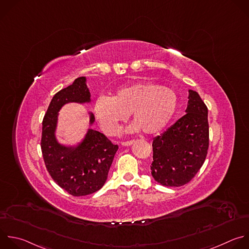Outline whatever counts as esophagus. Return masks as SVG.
I'll return each mask as SVG.
<instances>
[{
    "label": "esophagus",
    "instance_id": "34e87169",
    "mask_svg": "<svg viewBox=\"0 0 249 249\" xmlns=\"http://www.w3.org/2000/svg\"><path fill=\"white\" fill-rule=\"evenodd\" d=\"M134 143V141H128V142H121V144L123 145V146H129V145H131V144H133Z\"/></svg>",
    "mask_w": 249,
    "mask_h": 249
}]
</instances>
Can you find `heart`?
I'll return each instance as SVG.
<instances>
[{
    "label": "heart",
    "mask_w": 249,
    "mask_h": 249,
    "mask_svg": "<svg viewBox=\"0 0 249 249\" xmlns=\"http://www.w3.org/2000/svg\"><path fill=\"white\" fill-rule=\"evenodd\" d=\"M176 94L152 82H138L119 88L112 98L100 97L94 106V113L103 130L115 135L121 122L129 113L135 123L130 132L140 129L144 134L158 133L167 125L176 111Z\"/></svg>",
    "instance_id": "b5f03b06"
}]
</instances>
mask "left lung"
Masks as SVG:
<instances>
[{"mask_svg": "<svg viewBox=\"0 0 249 249\" xmlns=\"http://www.w3.org/2000/svg\"><path fill=\"white\" fill-rule=\"evenodd\" d=\"M186 114L153 139V179L166 187L188 184L201 168L209 145L208 109L199 95L189 90Z\"/></svg>", "mask_w": 249, "mask_h": 249, "instance_id": "obj_1", "label": "left lung"}]
</instances>
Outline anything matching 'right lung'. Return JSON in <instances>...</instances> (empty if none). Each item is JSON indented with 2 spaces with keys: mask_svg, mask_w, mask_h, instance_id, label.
I'll use <instances>...</instances> for the list:
<instances>
[{
  "mask_svg": "<svg viewBox=\"0 0 249 249\" xmlns=\"http://www.w3.org/2000/svg\"><path fill=\"white\" fill-rule=\"evenodd\" d=\"M86 82V77H79L53 96L42 128L41 148L47 170L61 189L74 196H88L102 189L118 149L117 144L92 128L76 145H64L56 140L55 131L61 107L69 103L91 102ZM89 114L92 126L95 116L92 112Z\"/></svg>",
  "mask_w": 249,
  "mask_h": 249,
  "instance_id": "right-lung-1",
  "label": "right lung"
}]
</instances>
